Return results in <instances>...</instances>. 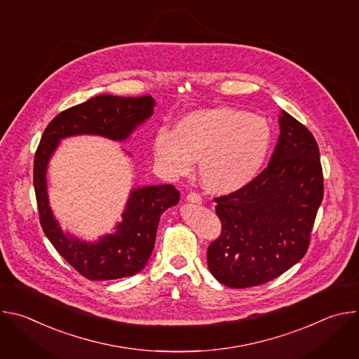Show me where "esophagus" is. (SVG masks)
<instances>
[{
  "instance_id": "esophagus-1",
  "label": "esophagus",
  "mask_w": 359,
  "mask_h": 359,
  "mask_svg": "<svg viewBox=\"0 0 359 359\" xmlns=\"http://www.w3.org/2000/svg\"><path fill=\"white\" fill-rule=\"evenodd\" d=\"M187 200L190 203H201V196L198 193H196V191H190L187 194Z\"/></svg>"
}]
</instances>
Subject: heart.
<instances>
[{"label": "heart", "instance_id": "b5f03b06", "mask_svg": "<svg viewBox=\"0 0 359 359\" xmlns=\"http://www.w3.org/2000/svg\"><path fill=\"white\" fill-rule=\"evenodd\" d=\"M273 144L270 123L236 108L194 111L175 132L153 139L156 163L172 176L187 175L200 159V180L209 191L227 194L247 186L263 168Z\"/></svg>", "mask_w": 359, "mask_h": 359}]
</instances>
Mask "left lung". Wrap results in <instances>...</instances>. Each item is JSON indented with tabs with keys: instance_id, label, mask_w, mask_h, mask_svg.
<instances>
[{
	"instance_id": "8db88e82",
	"label": "left lung",
	"mask_w": 359,
	"mask_h": 359,
	"mask_svg": "<svg viewBox=\"0 0 359 359\" xmlns=\"http://www.w3.org/2000/svg\"><path fill=\"white\" fill-rule=\"evenodd\" d=\"M323 197L317 140L283 111L269 166L243 189L215 197L222 233L208 248L210 273L231 288L284 274L309 250Z\"/></svg>"
}]
</instances>
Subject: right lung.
I'll list each match as a JSON object with an SVG mask.
<instances>
[{
    "mask_svg": "<svg viewBox=\"0 0 359 359\" xmlns=\"http://www.w3.org/2000/svg\"><path fill=\"white\" fill-rule=\"evenodd\" d=\"M153 97L99 95L81 105L62 111L48 123L34 158V189L41 227L55 250L85 278L116 280L144 269L155 247L162 213L179 201L173 184L149 186L132 191L123 220L115 234L97 243H85L61 231L48 206L46 165L60 139L93 133L123 140L153 112Z\"/></svg>",
    "mask_w": 359,
    "mask_h": 359,
    "instance_id": "add662e5",
    "label": "right lung"
}]
</instances>
